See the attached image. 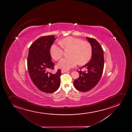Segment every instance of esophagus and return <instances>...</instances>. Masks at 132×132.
Returning a JSON list of instances; mask_svg holds the SVG:
<instances>
[{"label": "esophagus", "mask_w": 132, "mask_h": 132, "mask_svg": "<svg viewBox=\"0 0 132 132\" xmlns=\"http://www.w3.org/2000/svg\"><path fill=\"white\" fill-rule=\"evenodd\" d=\"M68 71L67 70H62V71H61V72H62V73H65V72H68Z\"/></svg>", "instance_id": "obj_1"}]
</instances>
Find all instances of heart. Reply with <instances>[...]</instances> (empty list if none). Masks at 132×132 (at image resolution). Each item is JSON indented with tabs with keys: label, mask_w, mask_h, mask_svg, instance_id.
Returning a JSON list of instances; mask_svg holds the SVG:
<instances>
[{
	"label": "heart",
	"mask_w": 132,
	"mask_h": 132,
	"mask_svg": "<svg viewBox=\"0 0 132 132\" xmlns=\"http://www.w3.org/2000/svg\"><path fill=\"white\" fill-rule=\"evenodd\" d=\"M59 44L64 50L69 49L68 57L62 59L57 67L63 70H68L76 67L78 63L85 65L91 59L93 49L91 44L87 41H82L77 38L68 36L59 41ZM56 44L50 49V54L53 59L58 61L63 54V50Z\"/></svg>",
	"instance_id": "heart-1"
}]
</instances>
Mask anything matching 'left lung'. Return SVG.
<instances>
[{
  "label": "left lung",
  "instance_id": "left-lung-1",
  "mask_svg": "<svg viewBox=\"0 0 132 132\" xmlns=\"http://www.w3.org/2000/svg\"><path fill=\"white\" fill-rule=\"evenodd\" d=\"M91 44L93 53L91 59L80 70L79 77L74 81L75 87L79 91L85 92L93 88L98 83L103 71L104 65L103 50L100 44L95 39L87 37ZM86 70L81 71L82 68Z\"/></svg>",
  "mask_w": 132,
  "mask_h": 132
}]
</instances>
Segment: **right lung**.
Returning <instances> with one entry per match:
<instances>
[{
    "label": "right lung",
    "mask_w": 132,
    "mask_h": 132,
    "mask_svg": "<svg viewBox=\"0 0 132 132\" xmlns=\"http://www.w3.org/2000/svg\"><path fill=\"white\" fill-rule=\"evenodd\" d=\"M54 35L39 38L32 44L29 50L27 60V68L32 81L39 90L52 93L60 87L61 70L53 74L50 70L54 69L51 60L50 49L55 39Z\"/></svg>",
    "instance_id": "1"
}]
</instances>
